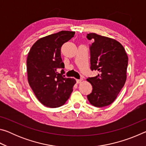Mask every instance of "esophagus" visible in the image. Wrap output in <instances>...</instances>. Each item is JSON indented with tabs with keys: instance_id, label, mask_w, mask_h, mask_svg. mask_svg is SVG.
I'll return each mask as SVG.
<instances>
[{
	"instance_id": "obj_1",
	"label": "esophagus",
	"mask_w": 146,
	"mask_h": 146,
	"mask_svg": "<svg viewBox=\"0 0 146 146\" xmlns=\"http://www.w3.org/2000/svg\"><path fill=\"white\" fill-rule=\"evenodd\" d=\"M83 80L82 78H80V79H77V80H76V82L77 84H80V82H82Z\"/></svg>"
}]
</instances>
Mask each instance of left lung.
<instances>
[{"instance_id":"obj_1","label":"left lung","mask_w":146,"mask_h":146,"mask_svg":"<svg viewBox=\"0 0 146 146\" xmlns=\"http://www.w3.org/2000/svg\"><path fill=\"white\" fill-rule=\"evenodd\" d=\"M87 38L93 41L90 46L91 70L98 73L87 78L93 87L87 97L91 105L105 107L114 102L125 84L128 56L123 46L115 39L93 33L88 34Z\"/></svg>"}]
</instances>
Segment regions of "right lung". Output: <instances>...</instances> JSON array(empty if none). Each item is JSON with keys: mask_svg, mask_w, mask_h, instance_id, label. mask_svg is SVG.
<instances>
[{"mask_svg": "<svg viewBox=\"0 0 146 146\" xmlns=\"http://www.w3.org/2000/svg\"><path fill=\"white\" fill-rule=\"evenodd\" d=\"M75 31H61L36 42L27 57L29 84L36 97L46 107L63 106L70 98L76 80L64 78L60 49L75 35Z\"/></svg>", "mask_w": 146, "mask_h": 146, "instance_id": "obj_1", "label": "right lung"}]
</instances>
